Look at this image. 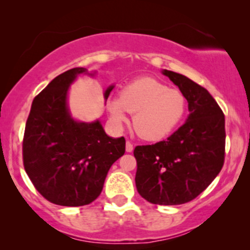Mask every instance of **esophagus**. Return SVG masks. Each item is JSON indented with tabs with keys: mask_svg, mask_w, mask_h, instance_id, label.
Segmentation results:
<instances>
[{
	"mask_svg": "<svg viewBox=\"0 0 250 250\" xmlns=\"http://www.w3.org/2000/svg\"><path fill=\"white\" fill-rule=\"evenodd\" d=\"M125 151L127 153H131L133 151V143L127 141V143H125Z\"/></svg>",
	"mask_w": 250,
	"mask_h": 250,
	"instance_id": "34e87169",
	"label": "esophagus"
}]
</instances>
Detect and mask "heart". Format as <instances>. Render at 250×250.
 <instances>
[{"label":"heart","instance_id":"1","mask_svg":"<svg viewBox=\"0 0 250 250\" xmlns=\"http://www.w3.org/2000/svg\"><path fill=\"white\" fill-rule=\"evenodd\" d=\"M111 120L121 125L134 113L133 125L137 135L147 141H159L171 134L185 117L187 100L177 89L142 77L123 88L121 95L108 102Z\"/></svg>","mask_w":250,"mask_h":250}]
</instances>
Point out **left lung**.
Instances as JSON below:
<instances>
[{
  "instance_id": "8db88e82",
  "label": "left lung",
  "mask_w": 250,
  "mask_h": 250,
  "mask_svg": "<svg viewBox=\"0 0 250 250\" xmlns=\"http://www.w3.org/2000/svg\"><path fill=\"white\" fill-rule=\"evenodd\" d=\"M162 74L186 96L189 116L167 141L134 149L135 183L148 202L175 206L199 196L222 169L225 115L207 89L174 71Z\"/></svg>"
}]
</instances>
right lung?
<instances>
[{
    "label": "right lung",
    "mask_w": 250,
    "mask_h": 250,
    "mask_svg": "<svg viewBox=\"0 0 250 250\" xmlns=\"http://www.w3.org/2000/svg\"><path fill=\"white\" fill-rule=\"evenodd\" d=\"M85 68L64 71L34 99L25 123L23 165L34 187L51 203L80 207L101 194L113 163L125 151V137L108 136L101 122L74 120L68 108L70 84ZM109 85L104 100L113 90Z\"/></svg>",
    "instance_id": "1"
}]
</instances>
